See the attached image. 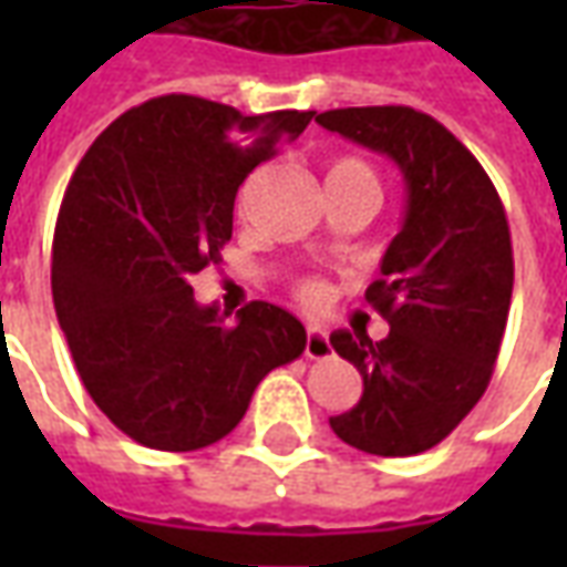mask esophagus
<instances>
[{"mask_svg": "<svg viewBox=\"0 0 567 567\" xmlns=\"http://www.w3.org/2000/svg\"><path fill=\"white\" fill-rule=\"evenodd\" d=\"M307 358H312V361H321V358H328L333 352L331 349V340H328V333L321 331V328H309L307 331Z\"/></svg>", "mask_w": 567, "mask_h": 567, "instance_id": "esophagus-1", "label": "esophagus"}]
</instances>
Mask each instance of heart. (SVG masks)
Here are the masks:
<instances>
[{
  "label": "heart",
  "instance_id": "b5f03b06",
  "mask_svg": "<svg viewBox=\"0 0 567 567\" xmlns=\"http://www.w3.org/2000/svg\"><path fill=\"white\" fill-rule=\"evenodd\" d=\"M328 185H358V187H368L373 190L377 197H380V175L377 169L370 166L364 157H337L331 163V169H328ZM331 295V288L321 282V279H303V282L297 285V297L307 303V307H321L324 300Z\"/></svg>",
  "mask_w": 567,
  "mask_h": 567
}]
</instances>
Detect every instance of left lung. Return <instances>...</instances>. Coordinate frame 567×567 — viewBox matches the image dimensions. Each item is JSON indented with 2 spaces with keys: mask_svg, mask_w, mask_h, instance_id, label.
<instances>
[{
  "mask_svg": "<svg viewBox=\"0 0 567 567\" xmlns=\"http://www.w3.org/2000/svg\"><path fill=\"white\" fill-rule=\"evenodd\" d=\"M321 127L389 154L406 182V218L364 297L389 337L337 331L364 394L331 416L337 437L370 455H416L450 437L486 392L513 295L507 215L486 169L440 121L410 105L331 109Z\"/></svg>",
  "mask_w": 567,
  "mask_h": 567,
  "instance_id": "8db88e82",
  "label": "left lung"
}]
</instances>
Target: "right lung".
I'll return each mask as SVG.
<instances>
[{"label": "right lung", "instance_id": "add662e5", "mask_svg": "<svg viewBox=\"0 0 567 567\" xmlns=\"http://www.w3.org/2000/svg\"><path fill=\"white\" fill-rule=\"evenodd\" d=\"M316 112L243 115L169 93L96 136L56 215L51 291L93 404L127 437L194 452L227 437L258 382L307 349L303 324L251 300L224 321L190 276L221 260L236 190Z\"/></svg>", "mask_w": 567, "mask_h": 567}]
</instances>
